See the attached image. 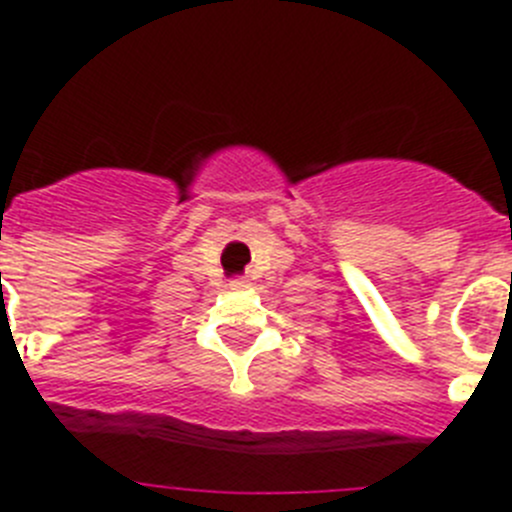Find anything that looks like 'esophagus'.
I'll list each match as a JSON object with an SVG mask.
<instances>
[{"mask_svg": "<svg viewBox=\"0 0 512 512\" xmlns=\"http://www.w3.org/2000/svg\"><path fill=\"white\" fill-rule=\"evenodd\" d=\"M243 287H248V282L246 279H230V289H243Z\"/></svg>", "mask_w": 512, "mask_h": 512, "instance_id": "esophagus-1", "label": "esophagus"}]
</instances>
